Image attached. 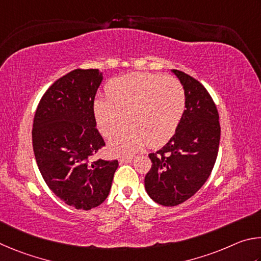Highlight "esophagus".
<instances>
[{"instance_id":"1","label":"esophagus","mask_w":261,"mask_h":261,"mask_svg":"<svg viewBox=\"0 0 261 261\" xmlns=\"http://www.w3.org/2000/svg\"><path fill=\"white\" fill-rule=\"evenodd\" d=\"M133 159H134V157H121V158H119V163L120 164H125V163H130V162H133Z\"/></svg>"}]
</instances>
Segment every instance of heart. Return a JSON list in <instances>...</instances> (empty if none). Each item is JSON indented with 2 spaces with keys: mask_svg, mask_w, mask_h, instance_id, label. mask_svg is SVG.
<instances>
[{
  "mask_svg": "<svg viewBox=\"0 0 261 261\" xmlns=\"http://www.w3.org/2000/svg\"><path fill=\"white\" fill-rule=\"evenodd\" d=\"M105 98H96L93 107L100 134L112 139L125 128L126 121L130 127L110 143V151L118 154L134 152L145 143L151 148L165 144L174 135L187 103L179 80L148 72L109 80Z\"/></svg>",
  "mask_w": 261,
  "mask_h": 261,
  "instance_id": "1",
  "label": "heart"
}]
</instances>
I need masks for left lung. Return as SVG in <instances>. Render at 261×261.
Returning a JSON list of instances; mask_svg holds the SVG:
<instances>
[{"instance_id": "left-lung-1", "label": "left lung", "mask_w": 261, "mask_h": 261, "mask_svg": "<svg viewBox=\"0 0 261 261\" xmlns=\"http://www.w3.org/2000/svg\"><path fill=\"white\" fill-rule=\"evenodd\" d=\"M186 91V110L175 134L157 152L144 179L154 202L175 206L202 188L214 167L220 142L216 103L206 88L187 73L173 70Z\"/></svg>"}]
</instances>
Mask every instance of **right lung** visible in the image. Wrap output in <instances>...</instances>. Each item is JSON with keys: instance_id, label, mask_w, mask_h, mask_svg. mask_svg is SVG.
Returning <instances> with one entry per match:
<instances>
[{"instance_id": "add662e5", "label": "right lung", "mask_w": 261, "mask_h": 261, "mask_svg": "<svg viewBox=\"0 0 261 261\" xmlns=\"http://www.w3.org/2000/svg\"><path fill=\"white\" fill-rule=\"evenodd\" d=\"M102 80L96 68L59 77L40 99L32 129L35 161L49 189L86 211L107 199L119 165L117 159L91 161L105 145L93 111Z\"/></svg>"}]
</instances>
